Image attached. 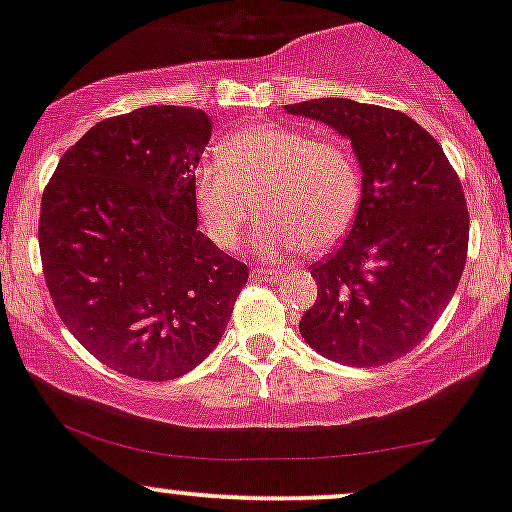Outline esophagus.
<instances>
[{
    "instance_id": "obj_1",
    "label": "esophagus",
    "mask_w": 512,
    "mask_h": 512,
    "mask_svg": "<svg viewBox=\"0 0 512 512\" xmlns=\"http://www.w3.org/2000/svg\"><path fill=\"white\" fill-rule=\"evenodd\" d=\"M280 276V271H276V268H254L251 271V278L256 280H276Z\"/></svg>"
}]
</instances>
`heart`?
Returning <instances> with one entry per match:
<instances>
[{
	"instance_id": "heart-1",
	"label": "heart",
	"mask_w": 512,
	"mask_h": 512,
	"mask_svg": "<svg viewBox=\"0 0 512 512\" xmlns=\"http://www.w3.org/2000/svg\"><path fill=\"white\" fill-rule=\"evenodd\" d=\"M361 195L364 180L349 146L283 124L234 131L192 175V202L207 239L234 249L258 205L266 219L254 246L263 256L334 246L354 224Z\"/></svg>"
}]
</instances>
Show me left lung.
<instances>
[{
    "label": "left lung",
    "mask_w": 512,
    "mask_h": 512,
    "mask_svg": "<svg viewBox=\"0 0 512 512\" xmlns=\"http://www.w3.org/2000/svg\"><path fill=\"white\" fill-rule=\"evenodd\" d=\"M285 109L349 136L364 170L346 239L310 266L317 300L300 320L302 339L337 364H390L432 332L464 273L469 210L459 175L403 112L342 97Z\"/></svg>",
    "instance_id": "left-lung-1"
}]
</instances>
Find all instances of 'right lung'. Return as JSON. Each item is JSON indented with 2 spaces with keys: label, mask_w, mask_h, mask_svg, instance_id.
Segmentation results:
<instances>
[{
  "label": "right lung",
  "mask_w": 512,
  "mask_h": 512,
  "mask_svg": "<svg viewBox=\"0 0 512 512\" xmlns=\"http://www.w3.org/2000/svg\"><path fill=\"white\" fill-rule=\"evenodd\" d=\"M205 112L141 107L95 124L41 197L43 278L65 327L104 366L173 381L207 359L249 280L197 229Z\"/></svg>",
  "instance_id": "obj_1"
}]
</instances>
